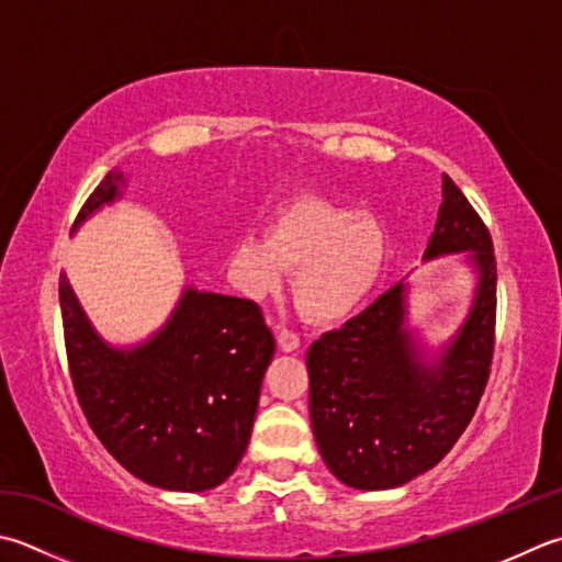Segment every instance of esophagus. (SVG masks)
I'll return each instance as SVG.
<instances>
[{
    "label": "esophagus",
    "instance_id": "34e87169",
    "mask_svg": "<svg viewBox=\"0 0 562 562\" xmlns=\"http://www.w3.org/2000/svg\"><path fill=\"white\" fill-rule=\"evenodd\" d=\"M278 344L284 353H294V350L300 348V336H296L294 331H288V328H282V331L278 334Z\"/></svg>",
    "mask_w": 562,
    "mask_h": 562
}]
</instances>
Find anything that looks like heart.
Listing matches in <instances>:
<instances>
[{
    "label": "heart",
    "mask_w": 562,
    "mask_h": 562,
    "mask_svg": "<svg viewBox=\"0 0 562 562\" xmlns=\"http://www.w3.org/2000/svg\"><path fill=\"white\" fill-rule=\"evenodd\" d=\"M387 260V231L370 212L300 196L268 234L248 231L228 256V278L250 300L278 294L294 274V300L316 324H338L368 300Z\"/></svg>",
    "instance_id": "1"
}]
</instances>
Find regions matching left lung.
<instances>
[{
  "label": "left lung",
  "mask_w": 562,
  "mask_h": 562,
  "mask_svg": "<svg viewBox=\"0 0 562 562\" xmlns=\"http://www.w3.org/2000/svg\"><path fill=\"white\" fill-rule=\"evenodd\" d=\"M465 252L475 270L465 322L428 356L409 328V282L314 340L306 353L310 416L328 470L353 490H392L443 460L475 414L490 378L497 312L492 238L456 182L424 260Z\"/></svg>",
  "instance_id": "left-lung-1"
}]
</instances>
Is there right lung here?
Segmentation results:
<instances>
[{
  "instance_id": "add662e5",
  "label": "right lung",
  "mask_w": 562,
  "mask_h": 562,
  "mask_svg": "<svg viewBox=\"0 0 562 562\" xmlns=\"http://www.w3.org/2000/svg\"><path fill=\"white\" fill-rule=\"evenodd\" d=\"M112 170L85 202L75 228L121 200ZM70 375L99 441L131 475L170 492H206L231 477L256 422L274 338L260 306L184 288L172 314L143 344L99 336L60 274Z\"/></svg>"
}]
</instances>
